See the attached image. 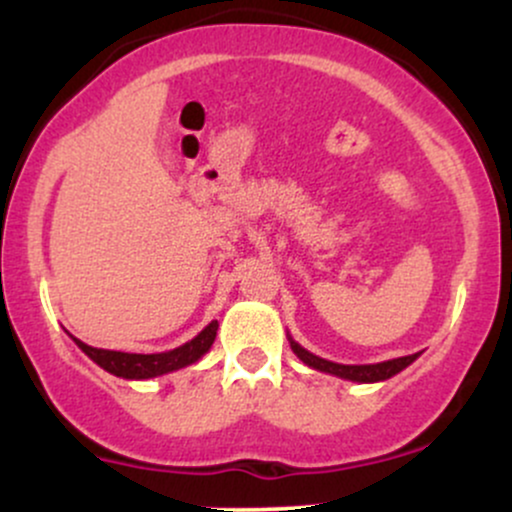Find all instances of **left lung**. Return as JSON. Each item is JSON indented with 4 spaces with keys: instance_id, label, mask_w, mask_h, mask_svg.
Wrapping results in <instances>:
<instances>
[{
    "instance_id": "1",
    "label": "left lung",
    "mask_w": 512,
    "mask_h": 512,
    "mask_svg": "<svg viewBox=\"0 0 512 512\" xmlns=\"http://www.w3.org/2000/svg\"><path fill=\"white\" fill-rule=\"evenodd\" d=\"M289 342H291L293 354L301 358L305 366L322 370V373L337 375V378L354 380V383H380V380L392 378V375H397L399 370H404L409 363H414L416 358H419V354H411L402 358H392V361H383V363H368V366H344V363H332V361H325V358L310 354V351H305L301 344L293 342L291 337Z\"/></svg>"
}]
</instances>
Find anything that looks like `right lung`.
I'll return each mask as SVG.
<instances>
[{
	"label": "right lung",
	"mask_w": 512,
	"mask_h": 512,
	"mask_svg": "<svg viewBox=\"0 0 512 512\" xmlns=\"http://www.w3.org/2000/svg\"><path fill=\"white\" fill-rule=\"evenodd\" d=\"M216 330H219V322L211 320L195 339H190L187 344L178 346V349L166 351V354H125V351L93 349V346L84 344L81 339L76 337L72 339L76 342V346L91 358V361H96L98 366L108 370V373L117 375V378L149 380V378H156V375L173 373V370L192 366V363L199 361V358L211 349V344H214Z\"/></svg>",
	"instance_id": "add662e5"
}]
</instances>
